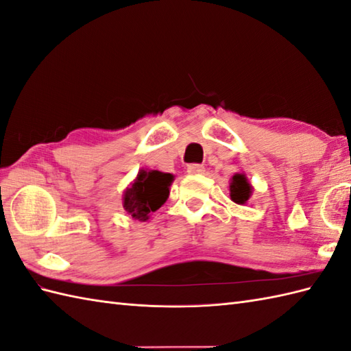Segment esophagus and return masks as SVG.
Here are the masks:
<instances>
[{
	"instance_id": "obj_1",
	"label": "esophagus",
	"mask_w": 351,
	"mask_h": 351,
	"mask_svg": "<svg viewBox=\"0 0 351 351\" xmlns=\"http://www.w3.org/2000/svg\"><path fill=\"white\" fill-rule=\"evenodd\" d=\"M186 172L191 175H200L205 172V167H203L202 165H189V167H186Z\"/></svg>"
}]
</instances>
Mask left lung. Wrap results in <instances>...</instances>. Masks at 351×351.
I'll return each instance as SVG.
<instances>
[{
  "instance_id": "8db88e82",
  "label": "left lung",
  "mask_w": 351,
  "mask_h": 351,
  "mask_svg": "<svg viewBox=\"0 0 351 351\" xmlns=\"http://www.w3.org/2000/svg\"><path fill=\"white\" fill-rule=\"evenodd\" d=\"M252 186L243 173H234L230 179V199L238 205H245L251 197Z\"/></svg>"
}]
</instances>
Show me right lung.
Here are the masks:
<instances>
[{
	"label": "right lung",
	"instance_id": "1",
	"mask_svg": "<svg viewBox=\"0 0 351 351\" xmlns=\"http://www.w3.org/2000/svg\"><path fill=\"white\" fill-rule=\"evenodd\" d=\"M173 175L158 170H138L137 178L124 191L122 206L138 221H146L151 213L160 209L169 197Z\"/></svg>",
	"mask_w": 351,
	"mask_h": 351
}]
</instances>
